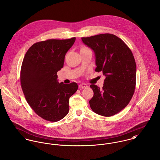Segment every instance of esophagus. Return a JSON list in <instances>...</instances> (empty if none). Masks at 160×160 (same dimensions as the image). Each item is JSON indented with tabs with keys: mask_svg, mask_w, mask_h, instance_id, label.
<instances>
[{
	"mask_svg": "<svg viewBox=\"0 0 160 160\" xmlns=\"http://www.w3.org/2000/svg\"><path fill=\"white\" fill-rule=\"evenodd\" d=\"M79 88H80V89L84 88H86V87H87V84H86L82 83V84H80L79 85Z\"/></svg>",
	"mask_w": 160,
	"mask_h": 160,
	"instance_id": "esophagus-1",
	"label": "esophagus"
}]
</instances>
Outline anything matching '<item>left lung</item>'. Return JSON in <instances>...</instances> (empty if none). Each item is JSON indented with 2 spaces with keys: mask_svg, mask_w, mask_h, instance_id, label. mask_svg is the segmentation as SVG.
Returning <instances> with one entry per match:
<instances>
[{
  "mask_svg": "<svg viewBox=\"0 0 160 160\" xmlns=\"http://www.w3.org/2000/svg\"><path fill=\"white\" fill-rule=\"evenodd\" d=\"M93 50L97 72L106 76L102 88L90 85L93 96L89 101L92 110L102 116H112L130 102L136 82V65L130 49L116 35L102 33L82 37Z\"/></svg>",
  "mask_w": 160,
  "mask_h": 160,
  "instance_id": "1",
  "label": "left lung"
}]
</instances>
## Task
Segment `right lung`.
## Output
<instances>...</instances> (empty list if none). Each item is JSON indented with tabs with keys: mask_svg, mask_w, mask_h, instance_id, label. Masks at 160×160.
Here are the masks:
<instances>
[{
	"mask_svg": "<svg viewBox=\"0 0 160 160\" xmlns=\"http://www.w3.org/2000/svg\"><path fill=\"white\" fill-rule=\"evenodd\" d=\"M76 38L49 39L33 44L22 63L20 80L25 98L38 116L49 122H58L67 115L69 98L78 84L58 83V72L63 67L65 56Z\"/></svg>",
	"mask_w": 160,
	"mask_h": 160,
	"instance_id": "right-lung-1",
	"label": "right lung"
}]
</instances>
